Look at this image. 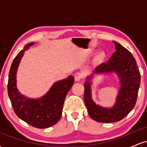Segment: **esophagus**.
I'll list each match as a JSON object with an SVG mask.
<instances>
[{
  "instance_id": "1",
  "label": "esophagus",
  "mask_w": 147,
  "mask_h": 147,
  "mask_svg": "<svg viewBox=\"0 0 147 147\" xmlns=\"http://www.w3.org/2000/svg\"><path fill=\"white\" fill-rule=\"evenodd\" d=\"M82 77H83V75H82V74L80 73V72H77V73L75 75V79L76 82H80L81 79H82Z\"/></svg>"
}]
</instances>
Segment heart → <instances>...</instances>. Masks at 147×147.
Masks as SVG:
<instances>
[{"mask_svg": "<svg viewBox=\"0 0 147 147\" xmlns=\"http://www.w3.org/2000/svg\"><path fill=\"white\" fill-rule=\"evenodd\" d=\"M102 54H100V55H99V58H102Z\"/></svg>", "mask_w": 147, "mask_h": 147, "instance_id": "1", "label": "heart"}]
</instances>
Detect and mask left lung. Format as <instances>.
<instances>
[{"label": "left lung", "mask_w": 147, "mask_h": 147, "mask_svg": "<svg viewBox=\"0 0 147 147\" xmlns=\"http://www.w3.org/2000/svg\"><path fill=\"white\" fill-rule=\"evenodd\" d=\"M113 43L116 50L115 53L107 62L99 65L88 76L84 84V102L88 113L98 122H116L125 117L136 105L140 85V73L132 54L117 42ZM113 72L119 79L121 87L114 105L111 108L103 107L96 104L92 98L91 80L95 74Z\"/></svg>", "instance_id": "left-lung-1"}]
</instances>
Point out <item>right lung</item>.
I'll return each mask as SVG.
<instances>
[{
	"mask_svg": "<svg viewBox=\"0 0 147 147\" xmlns=\"http://www.w3.org/2000/svg\"><path fill=\"white\" fill-rule=\"evenodd\" d=\"M35 43H30L16 55L9 73L7 91L14 113L20 119L38 129L55 125L62 115L63 103L74 84V77L68 76L54 83L48 92L39 98H30L22 95L16 86V75L25 52Z\"/></svg>",
	"mask_w": 147,
	"mask_h": 147,
	"instance_id": "obj_1",
	"label": "right lung"
}]
</instances>
